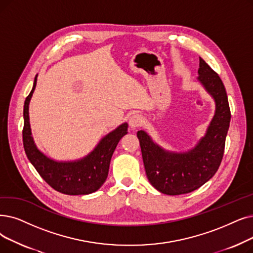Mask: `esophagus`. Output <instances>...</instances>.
<instances>
[{
    "label": "esophagus",
    "instance_id": "1",
    "mask_svg": "<svg viewBox=\"0 0 253 253\" xmlns=\"http://www.w3.org/2000/svg\"><path fill=\"white\" fill-rule=\"evenodd\" d=\"M142 124H144V118H142L138 114L133 115L132 117L129 119V125H130L131 128H138Z\"/></svg>",
    "mask_w": 253,
    "mask_h": 253
}]
</instances>
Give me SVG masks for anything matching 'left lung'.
I'll list each match as a JSON object with an SVG mask.
<instances>
[{"label":"left lung","instance_id":"8db88e82","mask_svg":"<svg viewBox=\"0 0 253 253\" xmlns=\"http://www.w3.org/2000/svg\"><path fill=\"white\" fill-rule=\"evenodd\" d=\"M199 80L216 102V112L207 134L187 153H169L155 145L145 131H137L142 160L150 183L169 195L200 188L217 171L223 158L230 109L219 75L200 57Z\"/></svg>","mask_w":253,"mask_h":253}]
</instances>
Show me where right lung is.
Returning <instances> with one entry per match:
<instances>
[{
  "label": "right lung",
  "mask_w": 253,
  "mask_h": 253,
  "mask_svg": "<svg viewBox=\"0 0 253 253\" xmlns=\"http://www.w3.org/2000/svg\"><path fill=\"white\" fill-rule=\"evenodd\" d=\"M37 75L33 89L28 95L24 106L23 141L27 157L34 166L41 178L51 188L64 194H90L99 189L105 182L113 153L120 139L127 134L128 124L124 123L107 134L95 150L82 160L74 162H57L47 158L36 148L33 141L30 122L29 103L35 90Z\"/></svg>",
  "instance_id": "add662e5"
}]
</instances>
